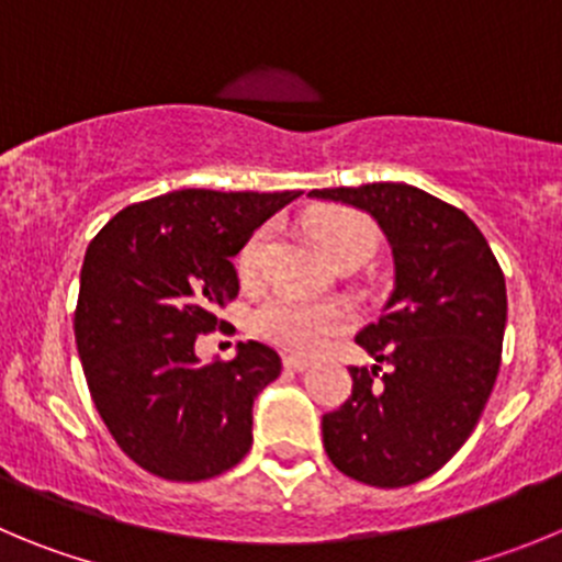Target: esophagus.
Here are the masks:
<instances>
[{
    "label": "esophagus",
    "instance_id": "esophagus-1",
    "mask_svg": "<svg viewBox=\"0 0 562 562\" xmlns=\"http://www.w3.org/2000/svg\"><path fill=\"white\" fill-rule=\"evenodd\" d=\"M282 367L288 369V372H305L311 363H307V358H300V356H285L282 358Z\"/></svg>",
    "mask_w": 562,
    "mask_h": 562
}]
</instances>
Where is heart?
I'll use <instances>...</instances> for the list:
<instances>
[{
  "label": "heart",
  "mask_w": 562,
  "mask_h": 562,
  "mask_svg": "<svg viewBox=\"0 0 562 562\" xmlns=\"http://www.w3.org/2000/svg\"><path fill=\"white\" fill-rule=\"evenodd\" d=\"M311 229L316 235L318 246L333 262L350 255H367L375 246V226L363 215L352 210H322L313 215ZM271 232H251L244 249L237 251V277L244 285H255L266 269V255H269ZM352 311L338 300H302L291 293H277L262 302L251 316V327L257 336H262L280 350L296 352V356H313L325 350L327 344L344 330H350Z\"/></svg>",
  "instance_id": "heart-1"
}]
</instances>
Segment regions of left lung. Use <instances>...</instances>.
<instances>
[{
	"instance_id": "obj_1",
	"label": "left lung",
	"mask_w": 562,
	"mask_h": 562,
	"mask_svg": "<svg viewBox=\"0 0 562 562\" xmlns=\"http://www.w3.org/2000/svg\"><path fill=\"white\" fill-rule=\"evenodd\" d=\"M307 195L369 212L394 260L383 316L356 336L375 363L350 367L352 394L322 417L325 451L356 482L406 487L437 473L487 406L507 325L502 266L462 210L412 184Z\"/></svg>"
}]
</instances>
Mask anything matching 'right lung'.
<instances>
[{"label": "right lung", "instance_id": "obj_1", "mask_svg": "<svg viewBox=\"0 0 562 562\" xmlns=\"http://www.w3.org/2000/svg\"><path fill=\"white\" fill-rule=\"evenodd\" d=\"M300 195L176 190L120 210L86 249L75 311L86 383L111 437L154 476L204 482L249 453L251 406L280 356L240 341L232 361L201 363L195 338L237 296L232 257Z\"/></svg>", "mask_w": 562, "mask_h": 562}]
</instances>
